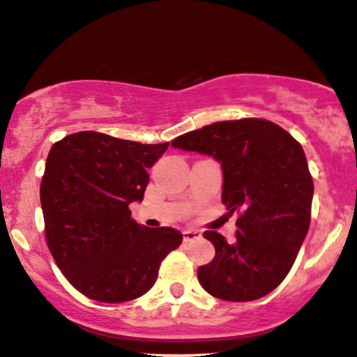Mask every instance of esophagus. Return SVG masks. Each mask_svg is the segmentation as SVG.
I'll list each match as a JSON object with an SVG mask.
<instances>
[{"instance_id": "esophagus-1", "label": "esophagus", "mask_w": 357, "mask_h": 357, "mask_svg": "<svg viewBox=\"0 0 357 357\" xmlns=\"http://www.w3.org/2000/svg\"><path fill=\"white\" fill-rule=\"evenodd\" d=\"M202 236V233L199 230H183V240L185 241H193V240H199Z\"/></svg>"}]
</instances>
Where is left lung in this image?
<instances>
[{
	"label": "left lung",
	"instance_id": "left-lung-1",
	"mask_svg": "<svg viewBox=\"0 0 357 357\" xmlns=\"http://www.w3.org/2000/svg\"><path fill=\"white\" fill-rule=\"evenodd\" d=\"M222 164V202L238 213L235 243L208 230L215 258L197 270L206 293L225 301L266 296L286 278L306 238L313 178L296 139L265 119L223 121L172 140Z\"/></svg>",
	"mask_w": 357,
	"mask_h": 357
}]
</instances>
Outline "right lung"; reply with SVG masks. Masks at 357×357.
<instances>
[{
	"mask_svg": "<svg viewBox=\"0 0 357 357\" xmlns=\"http://www.w3.org/2000/svg\"><path fill=\"white\" fill-rule=\"evenodd\" d=\"M167 147L92 130L51 147L39 190L46 241L61 273L91 300L142 296L162 259L182 243L178 230L139 225L129 210L132 202H142L147 169Z\"/></svg>",
	"mask_w": 357,
	"mask_h": 357,
	"instance_id": "1",
	"label": "right lung"
}]
</instances>
